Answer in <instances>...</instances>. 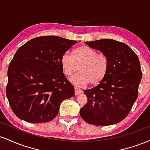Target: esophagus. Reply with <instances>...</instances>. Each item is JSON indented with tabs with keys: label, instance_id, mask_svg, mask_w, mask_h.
<instances>
[{
	"label": "esophagus",
	"instance_id": "1",
	"mask_svg": "<svg viewBox=\"0 0 150 150\" xmlns=\"http://www.w3.org/2000/svg\"><path fill=\"white\" fill-rule=\"evenodd\" d=\"M82 90L81 89L77 88V87H75L74 88V93H75V95H79V94L81 93H82Z\"/></svg>",
	"mask_w": 150,
	"mask_h": 150
}]
</instances>
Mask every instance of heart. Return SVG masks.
Here are the masks:
<instances>
[{"instance_id":"heart-1","label":"heart","mask_w":150,"mask_h":150,"mask_svg":"<svg viewBox=\"0 0 150 150\" xmlns=\"http://www.w3.org/2000/svg\"><path fill=\"white\" fill-rule=\"evenodd\" d=\"M61 67L64 74L71 76L79 70V73L71 79L77 86L98 85L106 76L108 71V60L105 55L98 54L89 47L80 46L72 52V56L64 54L61 59Z\"/></svg>"}]
</instances>
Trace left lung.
I'll use <instances>...</instances> for the list:
<instances>
[{"mask_svg": "<svg viewBox=\"0 0 150 150\" xmlns=\"http://www.w3.org/2000/svg\"><path fill=\"white\" fill-rule=\"evenodd\" d=\"M108 60L106 76L98 85L83 91L87 103L80 110L85 122L111 125L125 118L138 96L142 71L138 57L125 43L110 39L86 42Z\"/></svg>", "mask_w": 150, "mask_h": 150, "instance_id": "8db88e82", "label": "left lung"}]
</instances>
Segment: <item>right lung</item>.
<instances>
[{"instance_id": "right-lung-1", "label": "right lung", "mask_w": 150, "mask_h": 150, "mask_svg": "<svg viewBox=\"0 0 150 150\" xmlns=\"http://www.w3.org/2000/svg\"><path fill=\"white\" fill-rule=\"evenodd\" d=\"M76 43L60 37H38L18 49L8 67L6 87L17 117L30 123L50 122L58 114L62 102L74 96L60 61Z\"/></svg>"}]
</instances>
